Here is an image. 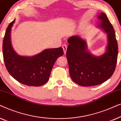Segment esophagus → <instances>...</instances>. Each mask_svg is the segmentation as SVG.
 I'll list each match as a JSON object with an SVG mask.
<instances>
[{
	"mask_svg": "<svg viewBox=\"0 0 121 121\" xmlns=\"http://www.w3.org/2000/svg\"><path fill=\"white\" fill-rule=\"evenodd\" d=\"M62 48H63V49L64 54H65V53H66V52H67V46L65 44H63V45H62Z\"/></svg>",
	"mask_w": 121,
	"mask_h": 121,
	"instance_id": "obj_1",
	"label": "esophagus"
}]
</instances>
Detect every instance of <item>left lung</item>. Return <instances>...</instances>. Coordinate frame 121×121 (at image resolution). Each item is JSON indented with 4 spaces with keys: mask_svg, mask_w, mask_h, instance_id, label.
I'll return each instance as SVG.
<instances>
[{
    "mask_svg": "<svg viewBox=\"0 0 121 121\" xmlns=\"http://www.w3.org/2000/svg\"><path fill=\"white\" fill-rule=\"evenodd\" d=\"M99 27L107 34L106 51L100 56H95L87 51L86 42L79 36L68 39L67 58L70 77L82 86H95L108 80L115 72L118 56V44L115 31L105 13L97 17Z\"/></svg>",
    "mask_w": 121,
    "mask_h": 121,
    "instance_id": "obj_1",
    "label": "left lung"
}]
</instances>
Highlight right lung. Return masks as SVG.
Returning <instances> with one entry per match:
<instances>
[{
  "label": "right lung",
  "instance_id": "add662e5",
  "mask_svg": "<svg viewBox=\"0 0 121 121\" xmlns=\"http://www.w3.org/2000/svg\"><path fill=\"white\" fill-rule=\"evenodd\" d=\"M15 20L8 26L3 39V58L9 74L20 83L27 86H39L49 80L56 60L63 55L62 47L46 49L32 57L21 56L13 48L10 32Z\"/></svg>",
  "mask_w": 121,
  "mask_h": 121
}]
</instances>
